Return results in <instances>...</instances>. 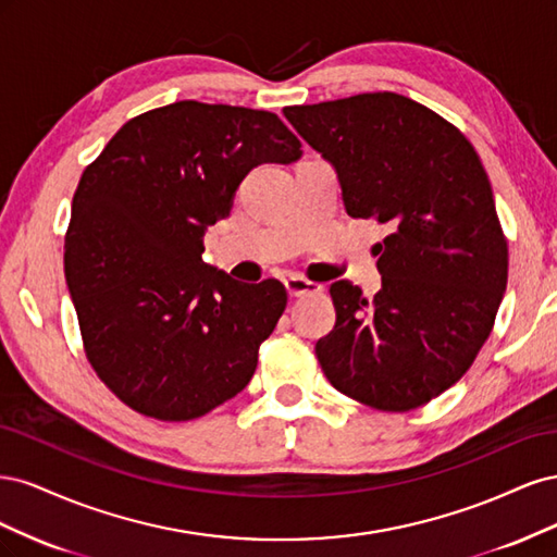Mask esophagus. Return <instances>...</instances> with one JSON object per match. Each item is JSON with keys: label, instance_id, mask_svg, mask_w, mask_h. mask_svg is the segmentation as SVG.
I'll return each mask as SVG.
<instances>
[{"label": "esophagus", "instance_id": "34e87169", "mask_svg": "<svg viewBox=\"0 0 557 557\" xmlns=\"http://www.w3.org/2000/svg\"><path fill=\"white\" fill-rule=\"evenodd\" d=\"M283 283H285V290H288V295L293 299L318 293V283H313L309 278H301V276H288Z\"/></svg>", "mask_w": 557, "mask_h": 557}]
</instances>
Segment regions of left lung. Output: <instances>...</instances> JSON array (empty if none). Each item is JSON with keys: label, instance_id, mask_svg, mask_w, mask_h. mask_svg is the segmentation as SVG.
Returning a JSON list of instances; mask_svg holds the SVG:
<instances>
[{"label": "left lung", "instance_id": "left-lung-1", "mask_svg": "<svg viewBox=\"0 0 557 557\" xmlns=\"http://www.w3.org/2000/svg\"><path fill=\"white\" fill-rule=\"evenodd\" d=\"M332 170L346 213L391 234L374 246V299L336 281L332 332L315 344L327 381L381 411L440 397L479 356L504 290L509 250L491 181L465 134L395 92L285 107Z\"/></svg>", "mask_w": 557, "mask_h": 557}]
</instances>
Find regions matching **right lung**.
I'll list each match as a JSON object with an SVG mask.
<instances>
[{
    "mask_svg": "<svg viewBox=\"0 0 557 557\" xmlns=\"http://www.w3.org/2000/svg\"><path fill=\"white\" fill-rule=\"evenodd\" d=\"M299 158L276 113L185 99L132 117L83 172L64 276L88 360L127 407L193 420L248 385L288 293L207 264L205 234L252 166Z\"/></svg>",
    "mask_w": 557,
    "mask_h": 557,
    "instance_id": "1",
    "label": "right lung"
}]
</instances>
